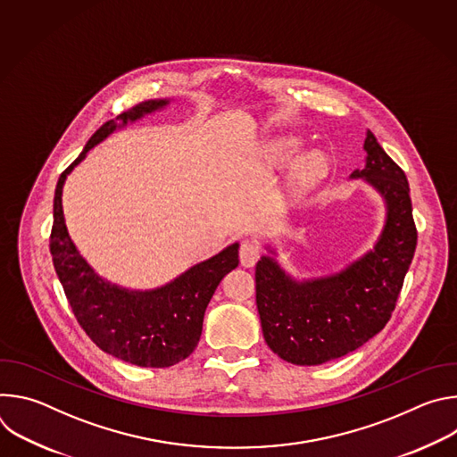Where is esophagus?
Masks as SVG:
<instances>
[{
  "label": "esophagus",
  "instance_id": "34e87169",
  "mask_svg": "<svg viewBox=\"0 0 457 457\" xmlns=\"http://www.w3.org/2000/svg\"><path fill=\"white\" fill-rule=\"evenodd\" d=\"M238 254H240V266L242 268H253L256 264V260L260 258V254H262V251H260L258 244L245 240V242L240 244Z\"/></svg>",
  "mask_w": 457,
  "mask_h": 457
}]
</instances>
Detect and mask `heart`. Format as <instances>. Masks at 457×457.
<instances>
[{"label": "heart", "mask_w": 457, "mask_h": 457, "mask_svg": "<svg viewBox=\"0 0 457 457\" xmlns=\"http://www.w3.org/2000/svg\"><path fill=\"white\" fill-rule=\"evenodd\" d=\"M300 150H302V141L298 137L278 136V137H273L268 141L266 159L271 166L282 168V166L289 164ZM323 168H325L323 154H320V152L303 154L302 157H298L293 162V166L289 170L287 189L293 195H300L302 191H305L307 187H311L314 184V180L323 171Z\"/></svg>", "instance_id": "heart-1"}]
</instances>
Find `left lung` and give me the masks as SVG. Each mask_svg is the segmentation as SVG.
I'll list each match as a JSON object with an SVG mask.
<instances>
[{
  "instance_id": "left-lung-1",
  "label": "left lung",
  "mask_w": 457,
  "mask_h": 457,
  "mask_svg": "<svg viewBox=\"0 0 457 457\" xmlns=\"http://www.w3.org/2000/svg\"><path fill=\"white\" fill-rule=\"evenodd\" d=\"M365 166L351 179H363L385 203V224L374 244L338 273L296 280L277 262V251L260 256L256 307L270 349L295 365H321L342 358L390 320L416 251L409 182L367 129Z\"/></svg>"
}]
</instances>
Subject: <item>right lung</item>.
<instances>
[{"mask_svg":"<svg viewBox=\"0 0 457 457\" xmlns=\"http://www.w3.org/2000/svg\"><path fill=\"white\" fill-rule=\"evenodd\" d=\"M170 99H150L104 122L79 157L64 170L54 195L50 253L59 282L90 340L104 353L137 367H170L197 347L206 307L220 280L238 266V242L191 266L171 282L146 291L126 289L99 277L72 242L62 215V186L87 154L115 129L159 112Z\"/></svg>","mask_w":457,"mask_h":457,"instance_id":"right-lung-1","label":"right lung"}]
</instances>
